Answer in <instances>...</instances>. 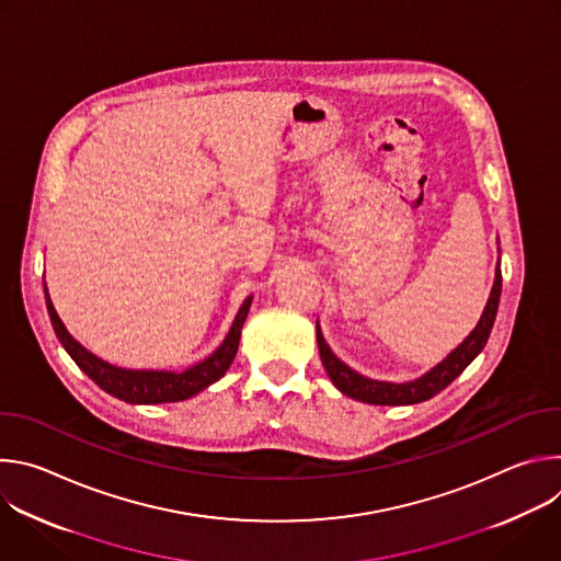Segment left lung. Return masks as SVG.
I'll return each instance as SVG.
<instances>
[{
    "mask_svg": "<svg viewBox=\"0 0 561 561\" xmlns=\"http://www.w3.org/2000/svg\"><path fill=\"white\" fill-rule=\"evenodd\" d=\"M500 295H502V268L497 264L495 268V284L489 297V304L479 317L477 327L472 333L450 353L446 359H442L435 368H431L426 375L413 381L404 383H392V381H379V379H368L346 366L327 344L322 331H319L317 324V346H319V357H322V364L331 377V381L348 397L357 399V402L375 404V407H407V404H420L444 390L455 377L463 373V368L482 353V348L489 342V335L493 331L495 317H497V306H500Z\"/></svg>",
    "mask_w": 561,
    "mask_h": 561,
    "instance_id": "left-lung-1",
    "label": "left lung"
}]
</instances>
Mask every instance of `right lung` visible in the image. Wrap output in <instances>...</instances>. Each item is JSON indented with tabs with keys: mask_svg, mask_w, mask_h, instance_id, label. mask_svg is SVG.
Instances as JSON below:
<instances>
[{
	"mask_svg": "<svg viewBox=\"0 0 561 561\" xmlns=\"http://www.w3.org/2000/svg\"><path fill=\"white\" fill-rule=\"evenodd\" d=\"M44 293H46V308H48V317H50V324L55 329V335L61 342V346L66 348V353L72 357V362L82 368L102 390H106L108 394H113L117 399H124V402H128V404L182 402V399L197 394L199 390L208 388L219 377H224V373L230 368V364L237 355L239 335H242V327L247 322V314H249V308L253 301V297H249L242 304V308L237 310L234 322H232L226 340L213 355H208L206 359H202L199 364H195L186 370L175 373V370H130V368H119V366H113V364L95 357L82 344L72 340V335L66 331L59 314L53 308L46 286H44Z\"/></svg>",
	"mask_w": 561,
	"mask_h": 561,
	"instance_id": "1",
	"label": "right lung"
}]
</instances>
